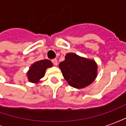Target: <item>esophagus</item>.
<instances>
[{
    "instance_id": "34e87169",
    "label": "esophagus",
    "mask_w": 126,
    "mask_h": 126,
    "mask_svg": "<svg viewBox=\"0 0 126 126\" xmlns=\"http://www.w3.org/2000/svg\"><path fill=\"white\" fill-rule=\"evenodd\" d=\"M52 63H53V64H54V65H55V66H57L58 65L57 60L56 59H52Z\"/></svg>"
}]
</instances>
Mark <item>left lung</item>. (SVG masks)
<instances>
[{"instance_id": "left-lung-1", "label": "left lung", "mask_w": 126, "mask_h": 126, "mask_svg": "<svg viewBox=\"0 0 126 126\" xmlns=\"http://www.w3.org/2000/svg\"><path fill=\"white\" fill-rule=\"evenodd\" d=\"M59 67L69 84L78 89L91 84L97 76L98 66L94 60L73 52L67 53Z\"/></svg>"}]
</instances>
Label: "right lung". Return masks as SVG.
Listing matches in <instances>:
<instances>
[{"mask_svg":"<svg viewBox=\"0 0 126 126\" xmlns=\"http://www.w3.org/2000/svg\"><path fill=\"white\" fill-rule=\"evenodd\" d=\"M52 63L48 59L38 61L33 63L26 73L29 82L32 83H39L45 75L47 68L52 67Z\"/></svg>","mask_w":126,"mask_h":126,"instance_id":"right-lung-1","label":"right lung"}]
</instances>
